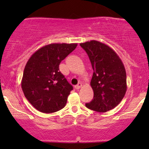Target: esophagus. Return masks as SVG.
<instances>
[{"label": "esophagus", "instance_id": "1", "mask_svg": "<svg viewBox=\"0 0 149 149\" xmlns=\"http://www.w3.org/2000/svg\"><path fill=\"white\" fill-rule=\"evenodd\" d=\"M81 87H82V84L80 83H79L78 85L75 86V89H76V90H79V89L81 88Z\"/></svg>", "mask_w": 149, "mask_h": 149}]
</instances>
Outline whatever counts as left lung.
<instances>
[{
    "label": "left lung",
    "instance_id": "8db88e82",
    "mask_svg": "<svg viewBox=\"0 0 149 149\" xmlns=\"http://www.w3.org/2000/svg\"><path fill=\"white\" fill-rule=\"evenodd\" d=\"M91 61L93 75L90 82L94 97L86 107L104 113L120 104L127 91L123 63L111 47L97 40L80 43Z\"/></svg>",
    "mask_w": 149,
    "mask_h": 149
}]
</instances>
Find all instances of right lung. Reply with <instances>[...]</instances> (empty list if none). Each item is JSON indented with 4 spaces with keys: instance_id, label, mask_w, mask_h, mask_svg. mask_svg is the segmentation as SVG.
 <instances>
[{
    "instance_id": "add662e5",
    "label": "right lung",
    "mask_w": 149,
    "mask_h": 149,
    "mask_svg": "<svg viewBox=\"0 0 149 149\" xmlns=\"http://www.w3.org/2000/svg\"><path fill=\"white\" fill-rule=\"evenodd\" d=\"M77 45L49 44L36 51L27 61L22 79V91L40 112L54 113L66 105L73 86L59 71V65Z\"/></svg>"
}]
</instances>
